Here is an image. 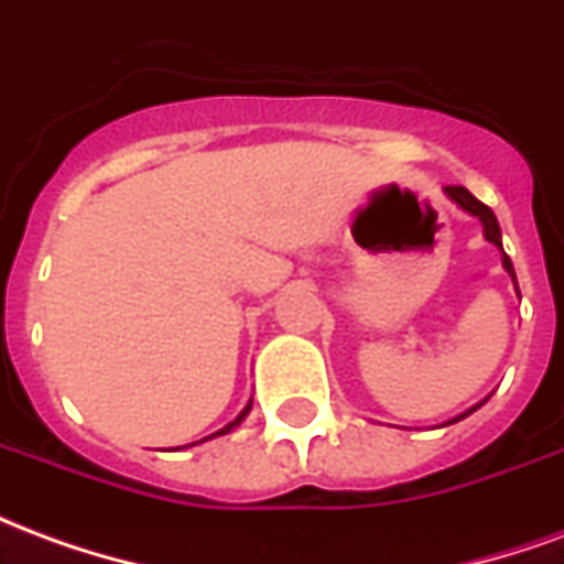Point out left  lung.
<instances>
[{
  "mask_svg": "<svg viewBox=\"0 0 564 564\" xmlns=\"http://www.w3.org/2000/svg\"><path fill=\"white\" fill-rule=\"evenodd\" d=\"M444 196H447L449 202H453V205H459V208L465 210V214H471V217H477V220L484 223V238H486V241H489V245H496L498 250H501V265H505V271H508V274H510V281L517 283V274H513V262H510L508 253H505V247H501V229H498L496 214L486 208L484 202H477V198H474L471 193L465 189V186H444ZM517 295H520V286H517ZM486 402H489V395H486L484 402L471 404V408H468L465 414L447 420V423H444V425L459 423V420H465V416H468V414H474V411H477V408H480V404H486Z\"/></svg>",
  "mask_w": 564,
  "mask_h": 564,
  "instance_id": "left-lung-1",
  "label": "left lung"
}]
</instances>
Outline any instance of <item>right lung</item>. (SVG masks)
I'll return each instance as SVG.
<instances>
[{"instance_id": "1", "label": "right lung", "mask_w": 564, "mask_h": 564, "mask_svg": "<svg viewBox=\"0 0 564 564\" xmlns=\"http://www.w3.org/2000/svg\"><path fill=\"white\" fill-rule=\"evenodd\" d=\"M250 408H253V402H247V408L245 411H241V414L235 416L232 423H226L223 425V429H217V432H214V435H208V437H202V441H210V437H220V435H229V432H232V429H238V425L245 423V416L250 414ZM202 441H196V444H202ZM189 447H193V444H189Z\"/></svg>"}]
</instances>
